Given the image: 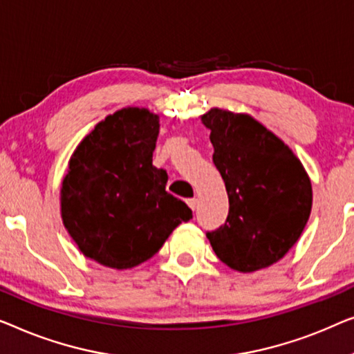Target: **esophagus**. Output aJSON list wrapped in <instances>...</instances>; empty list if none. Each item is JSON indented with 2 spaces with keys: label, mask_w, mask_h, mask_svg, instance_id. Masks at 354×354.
I'll use <instances>...</instances> for the list:
<instances>
[{
  "label": "esophagus",
  "mask_w": 354,
  "mask_h": 354,
  "mask_svg": "<svg viewBox=\"0 0 354 354\" xmlns=\"http://www.w3.org/2000/svg\"><path fill=\"white\" fill-rule=\"evenodd\" d=\"M187 205L191 207L192 210H196V208H197V198H189V201H187Z\"/></svg>",
  "instance_id": "obj_1"
}]
</instances>
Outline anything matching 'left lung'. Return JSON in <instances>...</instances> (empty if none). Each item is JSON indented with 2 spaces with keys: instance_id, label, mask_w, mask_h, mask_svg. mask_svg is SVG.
I'll use <instances>...</instances> for the list:
<instances>
[{
  "instance_id": "1",
  "label": "left lung",
  "mask_w": 354,
  "mask_h": 354,
  "mask_svg": "<svg viewBox=\"0 0 354 354\" xmlns=\"http://www.w3.org/2000/svg\"><path fill=\"white\" fill-rule=\"evenodd\" d=\"M213 163L229 197L225 225L208 231L216 257L232 270L253 272L281 260L301 236L313 191L301 162L255 118L212 109Z\"/></svg>"
}]
</instances>
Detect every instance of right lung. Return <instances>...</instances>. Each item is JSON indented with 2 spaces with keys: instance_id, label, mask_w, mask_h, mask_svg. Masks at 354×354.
<instances>
[{
  "instance_id": "1",
  "label": "right lung",
  "mask_w": 354,
  "mask_h": 354,
  "mask_svg": "<svg viewBox=\"0 0 354 354\" xmlns=\"http://www.w3.org/2000/svg\"><path fill=\"white\" fill-rule=\"evenodd\" d=\"M157 136V115L127 107L78 144L62 181L61 210L84 257L115 270L138 266L192 218L165 191L167 171L152 165Z\"/></svg>"
}]
</instances>
